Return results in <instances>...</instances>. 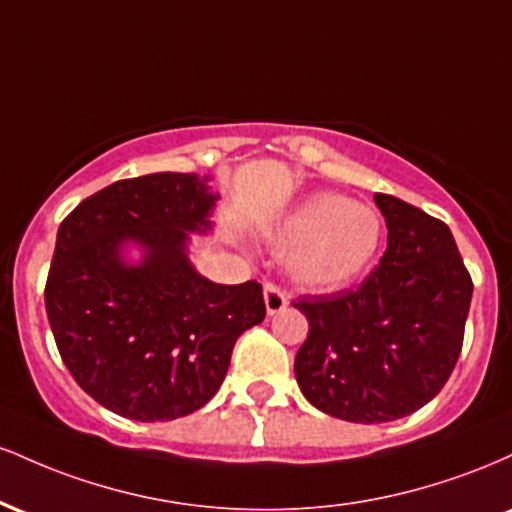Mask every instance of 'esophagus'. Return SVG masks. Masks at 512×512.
I'll return each mask as SVG.
<instances>
[{
  "label": "esophagus",
  "instance_id": "esophagus-1",
  "mask_svg": "<svg viewBox=\"0 0 512 512\" xmlns=\"http://www.w3.org/2000/svg\"><path fill=\"white\" fill-rule=\"evenodd\" d=\"M264 305H267L269 315H276L289 305V298H286V293L279 286L264 284Z\"/></svg>",
  "mask_w": 512,
  "mask_h": 512
}]
</instances>
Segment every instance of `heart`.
Wrapping results in <instances>:
<instances>
[{
    "instance_id": "obj_1",
    "label": "heart",
    "mask_w": 512,
    "mask_h": 512,
    "mask_svg": "<svg viewBox=\"0 0 512 512\" xmlns=\"http://www.w3.org/2000/svg\"><path fill=\"white\" fill-rule=\"evenodd\" d=\"M272 238L286 248V269L298 284L339 289L373 262L383 240V216L370 204L320 192L286 214Z\"/></svg>"
}]
</instances>
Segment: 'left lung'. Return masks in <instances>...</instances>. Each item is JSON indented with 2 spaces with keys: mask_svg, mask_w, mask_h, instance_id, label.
Listing matches in <instances>:
<instances>
[{
  "mask_svg": "<svg viewBox=\"0 0 512 512\" xmlns=\"http://www.w3.org/2000/svg\"><path fill=\"white\" fill-rule=\"evenodd\" d=\"M387 250L354 289L293 301L308 317L296 380L313 407L354 424L414 414L443 390L462 351L472 276L450 228L375 195Z\"/></svg>",
  "mask_w": 512,
  "mask_h": 512,
  "instance_id": "obj_1",
  "label": "left lung"
}]
</instances>
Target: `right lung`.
Masks as SVG:
<instances>
[{"label":"right lung","instance_id":"add662e5","mask_svg":"<svg viewBox=\"0 0 512 512\" xmlns=\"http://www.w3.org/2000/svg\"><path fill=\"white\" fill-rule=\"evenodd\" d=\"M207 180V178H204ZM197 175L117 180L60 223L45 308L76 385L134 421H173L216 395L238 337L267 315L257 281L223 286L187 262V231H207ZM145 260L125 265L121 245Z\"/></svg>","mask_w":512,"mask_h":512}]
</instances>
